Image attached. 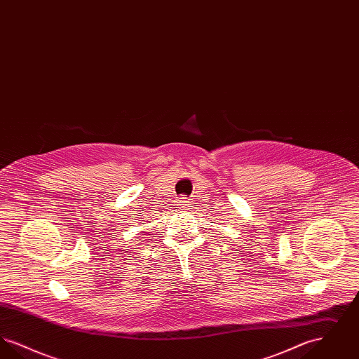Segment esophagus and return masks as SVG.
Listing matches in <instances>:
<instances>
[{
  "instance_id": "34e87169",
  "label": "esophagus",
  "mask_w": 359,
  "mask_h": 359,
  "mask_svg": "<svg viewBox=\"0 0 359 359\" xmlns=\"http://www.w3.org/2000/svg\"><path fill=\"white\" fill-rule=\"evenodd\" d=\"M177 205L182 210H188L191 207V201L187 198H179L177 199Z\"/></svg>"
}]
</instances>
